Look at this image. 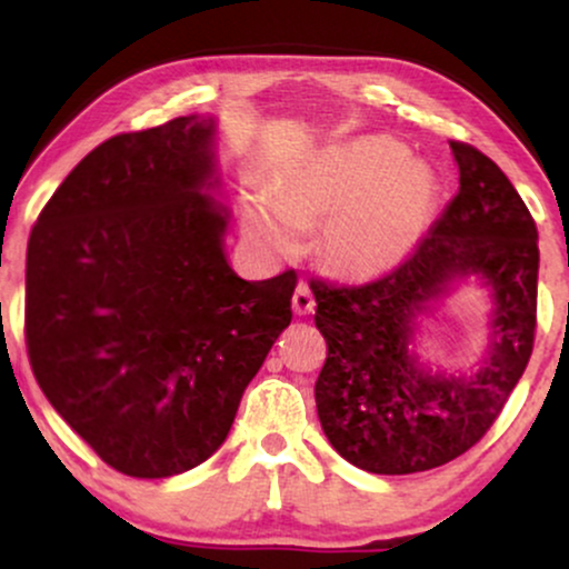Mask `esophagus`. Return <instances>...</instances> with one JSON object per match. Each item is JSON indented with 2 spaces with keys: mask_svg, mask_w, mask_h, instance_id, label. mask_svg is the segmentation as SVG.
<instances>
[{
  "mask_svg": "<svg viewBox=\"0 0 569 569\" xmlns=\"http://www.w3.org/2000/svg\"><path fill=\"white\" fill-rule=\"evenodd\" d=\"M292 308H295V313H298V316H308V313H313V308H316V298H313V292H310L308 282H300L298 287H295V295H292Z\"/></svg>",
  "mask_w": 569,
  "mask_h": 569,
  "instance_id": "obj_1",
  "label": "esophagus"
}]
</instances>
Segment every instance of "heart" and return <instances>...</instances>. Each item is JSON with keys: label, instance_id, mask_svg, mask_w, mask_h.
I'll return each instance as SVG.
<instances>
[{"label": "heart", "instance_id": "heart-1", "mask_svg": "<svg viewBox=\"0 0 569 569\" xmlns=\"http://www.w3.org/2000/svg\"><path fill=\"white\" fill-rule=\"evenodd\" d=\"M435 199L432 173L388 137L323 150L287 178L274 201L253 199L246 222L279 253L300 248L302 230L323 224V253L352 277H376L407 259Z\"/></svg>", "mask_w": 569, "mask_h": 569}]
</instances>
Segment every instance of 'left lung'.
Returning <instances> with one entry per match:
<instances>
[{
	"label": "left lung",
	"mask_w": 569,
	"mask_h": 569,
	"mask_svg": "<svg viewBox=\"0 0 569 569\" xmlns=\"http://www.w3.org/2000/svg\"><path fill=\"white\" fill-rule=\"evenodd\" d=\"M458 193L407 259L362 284L313 279L326 362L316 407L341 458L370 473H417L485 438L536 339L539 232L516 186L477 147L450 139ZM496 290V341L473 379L430 377L408 355L415 317L458 276Z\"/></svg>",
	"instance_id": "1"
}]
</instances>
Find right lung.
Wrapping results in <instances>:
<instances>
[{
    "label": "right lung",
    "mask_w": 569,
    "mask_h": 569,
    "mask_svg": "<svg viewBox=\"0 0 569 569\" xmlns=\"http://www.w3.org/2000/svg\"><path fill=\"white\" fill-rule=\"evenodd\" d=\"M212 121L178 116L84 154L38 214L26 347L61 419L116 471L176 477L228 438L292 321L295 269L246 282L222 251Z\"/></svg>",
    "instance_id": "obj_1"
}]
</instances>
